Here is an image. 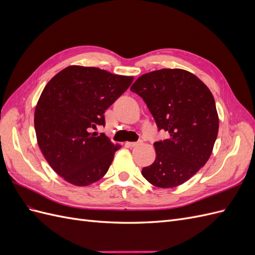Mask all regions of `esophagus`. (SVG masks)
Segmentation results:
<instances>
[{"instance_id": "esophagus-1", "label": "esophagus", "mask_w": 255, "mask_h": 255, "mask_svg": "<svg viewBox=\"0 0 255 255\" xmlns=\"http://www.w3.org/2000/svg\"><path fill=\"white\" fill-rule=\"evenodd\" d=\"M141 142L140 141H137V142H132V141H128L126 142V146H128V148H134V146L139 145Z\"/></svg>"}]
</instances>
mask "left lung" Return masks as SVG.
<instances>
[{
	"instance_id": "left-lung-1",
	"label": "left lung",
	"mask_w": 255,
	"mask_h": 255,
	"mask_svg": "<svg viewBox=\"0 0 255 255\" xmlns=\"http://www.w3.org/2000/svg\"><path fill=\"white\" fill-rule=\"evenodd\" d=\"M130 90L140 96L158 129L169 138L154 143V163L141 174L152 185L172 188L188 181L213 152L219 118L211 90L183 69H160L138 78Z\"/></svg>"
}]
</instances>
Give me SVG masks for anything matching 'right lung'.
Here are the masks:
<instances>
[{"label":"right lung","instance_id":"add662e5","mask_svg":"<svg viewBox=\"0 0 255 255\" xmlns=\"http://www.w3.org/2000/svg\"><path fill=\"white\" fill-rule=\"evenodd\" d=\"M133 80L95 67L69 66L45 85L35 109L37 142L68 183L88 186L106 174L121 145L90 132L105 125V111Z\"/></svg>","mask_w":255,"mask_h":255}]
</instances>
